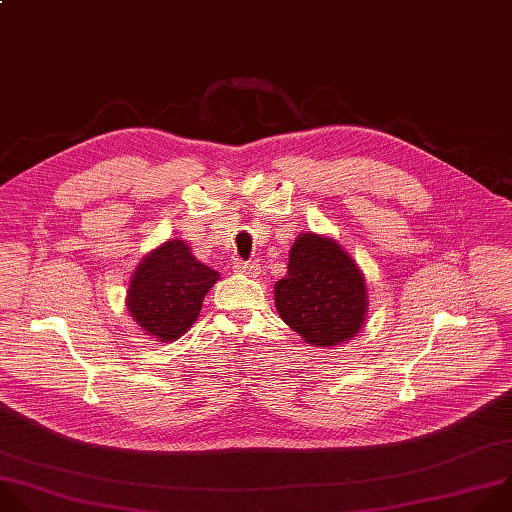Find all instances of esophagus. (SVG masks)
I'll return each instance as SVG.
<instances>
[{
    "mask_svg": "<svg viewBox=\"0 0 512 512\" xmlns=\"http://www.w3.org/2000/svg\"><path fill=\"white\" fill-rule=\"evenodd\" d=\"M234 272L238 274H246L250 278H256L260 274V264L256 262H244V260H236L234 262Z\"/></svg>",
    "mask_w": 512,
    "mask_h": 512,
    "instance_id": "1",
    "label": "esophagus"
}]
</instances>
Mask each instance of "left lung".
Segmentation results:
<instances>
[{
  "mask_svg": "<svg viewBox=\"0 0 512 512\" xmlns=\"http://www.w3.org/2000/svg\"><path fill=\"white\" fill-rule=\"evenodd\" d=\"M288 256V272L274 284L280 319L315 347L351 341L369 306L355 260L341 244L319 234H300Z\"/></svg>",
  "mask_w": 512,
  "mask_h": 512,
  "instance_id": "left-lung-1",
  "label": "left lung"
}]
</instances>
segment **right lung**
Segmentation results:
<instances>
[{"label": "right lung", "mask_w": 512, "mask_h": 512, "mask_svg": "<svg viewBox=\"0 0 512 512\" xmlns=\"http://www.w3.org/2000/svg\"><path fill=\"white\" fill-rule=\"evenodd\" d=\"M220 272L201 264L175 238L149 252L133 272L127 306L133 321L155 341H175L197 321L203 296Z\"/></svg>", "instance_id": "right-lung-1"}]
</instances>
